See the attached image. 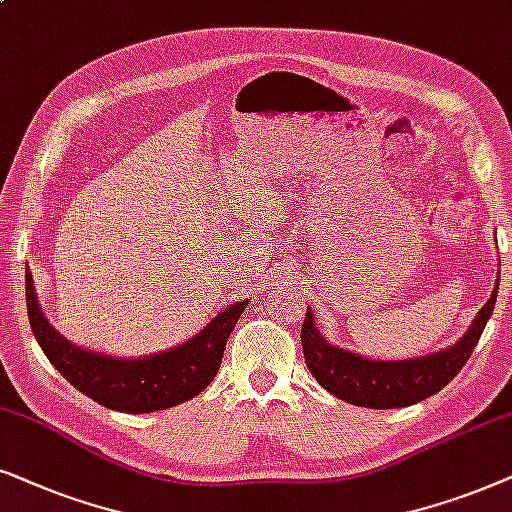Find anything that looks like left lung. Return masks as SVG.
I'll return each mask as SVG.
<instances>
[{
  "instance_id": "8db88e82",
  "label": "left lung",
  "mask_w": 512,
  "mask_h": 512,
  "mask_svg": "<svg viewBox=\"0 0 512 512\" xmlns=\"http://www.w3.org/2000/svg\"><path fill=\"white\" fill-rule=\"evenodd\" d=\"M496 292H499V276H496L492 297L478 311V316L473 318V323L459 342L447 346V349L407 360H374L349 349H339V346L327 342L323 332L318 330L309 306L302 325L306 367L325 391L351 405L372 407V410H395V407L417 405L428 395L445 388L466 365L468 356L478 346L489 316H492Z\"/></svg>"
}]
</instances>
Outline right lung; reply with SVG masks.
I'll list each match as a JSON object with an SVG mask.
<instances>
[{"instance_id":"add662e5","label":"right lung","mask_w":512,"mask_h":512,"mask_svg":"<svg viewBox=\"0 0 512 512\" xmlns=\"http://www.w3.org/2000/svg\"><path fill=\"white\" fill-rule=\"evenodd\" d=\"M25 297L34 339L51 365L95 403L128 414L159 412L199 395L220 370L227 339L248 306V299L227 306L203 330L173 349L117 358L84 349L60 335L39 306L30 271L25 276Z\"/></svg>"}]
</instances>
